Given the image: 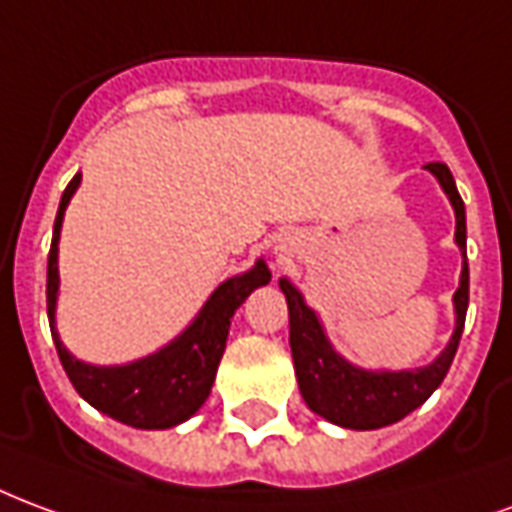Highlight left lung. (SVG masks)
<instances>
[{
    "label": "left lung",
    "mask_w": 512,
    "mask_h": 512,
    "mask_svg": "<svg viewBox=\"0 0 512 512\" xmlns=\"http://www.w3.org/2000/svg\"><path fill=\"white\" fill-rule=\"evenodd\" d=\"M436 179L453 201L455 210V242L464 251V270L461 286L455 292V333L447 349L428 368L417 371H398V374H371L360 371L333 352L324 338V330L316 313L302 302L300 292L289 281H281V292L289 302V346H292L294 374L305 404L343 428L371 431L404 420L406 414L428 401L450 371L458 341L464 333L466 305H469V264H466V212L464 199L455 188V179L445 163H428Z\"/></svg>",
    "instance_id": "obj_1"
}]
</instances>
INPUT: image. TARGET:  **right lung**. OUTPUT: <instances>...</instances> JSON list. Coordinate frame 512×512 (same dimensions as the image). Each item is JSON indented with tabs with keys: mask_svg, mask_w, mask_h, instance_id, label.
Here are the masks:
<instances>
[{
	"mask_svg": "<svg viewBox=\"0 0 512 512\" xmlns=\"http://www.w3.org/2000/svg\"><path fill=\"white\" fill-rule=\"evenodd\" d=\"M81 174L70 179V185L59 201L57 220H54V240L48 251V281H46V305L48 322L54 327V305H57V242L62 229V215L70 196L76 193ZM270 283L267 264L259 261L251 272L231 278L218 292L212 294L204 305L199 319L190 324L177 341L169 343L152 357H144L138 363L122 365V368H98V365L78 363L70 357L65 346L59 343L57 330H51L57 354L62 360L67 379L73 382L76 393L119 423L133 428H171L188 420L190 414L199 412V406L207 401V395L215 382L220 357L226 349L231 316L240 308L245 297Z\"/></svg>",
	"mask_w": 512,
	"mask_h": 512,
	"instance_id": "obj_1",
	"label": "right lung"
}]
</instances>
